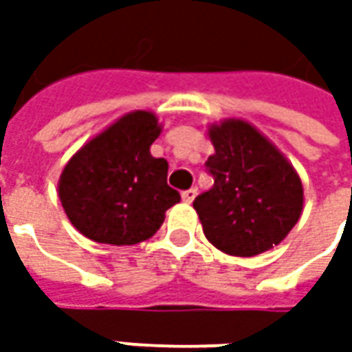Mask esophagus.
Returning <instances> with one entry per match:
<instances>
[{
  "label": "esophagus",
  "instance_id": "obj_1",
  "mask_svg": "<svg viewBox=\"0 0 352 352\" xmlns=\"http://www.w3.org/2000/svg\"><path fill=\"white\" fill-rule=\"evenodd\" d=\"M196 196H197V188H190V190L182 192V199L184 201H188V204H192Z\"/></svg>",
  "mask_w": 352,
  "mask_h": 352
}]
</instances>
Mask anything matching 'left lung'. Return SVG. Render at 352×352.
Wrapping results in <instances>:
<instances>
[{
    "label": "left lung",
    "instance_id": "1",
    "mask_svg": "<svg viewBox=\"0 0 352 352\" xmlns=\"http://www.w3.org/2000/svg\"><path fill=\"white\" fill-rule=\"evenodd\" d=\"M210 137L215 155L208 158L206 170L213 186L194 199L208 241L233 256L272 249L300 219V176L276 146L245 121L213 125Z\"/></svg>",
    "mask_w": 352,
    "mask_h": 352
}]
</instances>
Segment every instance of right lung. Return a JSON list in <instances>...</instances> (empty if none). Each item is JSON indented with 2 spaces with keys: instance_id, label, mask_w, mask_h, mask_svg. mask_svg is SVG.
Masks as SVG:
<instances>
[{
  "instance_id": "1",
  "label": "right lung",
  "mask_w": 352,
  "mask_h": 352,
  "mask_svg": "<svg viewBox=\"0 0 352 352\" xmlns=\"http://www.w3.org/2000/svg\"><path fill=\"white\" fill-rule=\"evenodd\" d=\"M158 135L156 117L135 111L70 158L58 196L82 235L105 245H137L160 229L180 194L166 182L168 162L151 155Z\"/></svg>"
}]
</instances>
